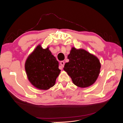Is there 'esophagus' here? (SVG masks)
Here are the masks:
<instances>
[{
	"label": "esophagus",
	"instance_id": "34e87169",
	"mask_svg": "<svg viewBox=\"0 0 123 123\" xmlns=\"http://www.w3.org/2000/svg\"><path fill=\"white\" fill-rule=\"evenodd\" d=\"M60 65H61V66L62 67V69L64 67V65H65V62H63V61H61V62H60Z\"/></svg>",
	"mask_w": 123,
	"mask_h": 123
}]
</instances>
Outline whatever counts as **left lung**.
Returning a JSON list of instances; mask_svg holds the SVG:
<instances>
[{
	"label": "left lung",
	"mask_w": 123,
	"mask_h": 123,
	"mask_svg": "<svg viewBox=\"0 0 123 123\" xmlns=\"http://www.w3.org/2000/svg\"><path fill=\"white\" fill-rule=\"evenodd\" d=\"M68 58L69 61L65 64L64 70L74 85L86 88L95 82L101 67L97 57L84 49L72 47Z\"/></svg>",
	"instance_id": "left-lung-1"
}]
</instances>
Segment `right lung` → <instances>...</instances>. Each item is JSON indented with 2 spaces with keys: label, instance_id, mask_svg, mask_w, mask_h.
Here are the masks:
<instances>
[{
  "label": "right lung",
  "instance_id": "right-lung-1",
  "mask_svg": "<svg viewBox=\"0 0 123 123\" xmlns=\"http://www.w3.org/2000/svg\"><path fill=\"white\" fill-rule=\"evenodd\" d=\"M49 49V47L43 49L39 44L29 55L25 62L29 80L40 90L52 87L61 72L58 61Z\"/></svg>",
  "mask_w": 123,
  "mask_h": 123
}]
</instances>
